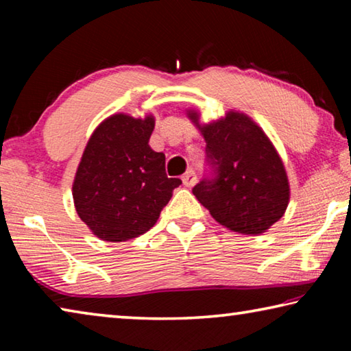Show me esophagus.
I'll use <instances>...</instances> for the list:
<instances>
[{
	"mask_svg": "<svg viewBox=\"0 0 351 351\" xmlns=\"http://www.w3.org/2000/svg\"><path fill=\"white\" fill-rule=\"evenodd\" d=\"M182 182H184V186H186V187L195 186V182H197V175H195V171L193 170L186 171V173H184V176H182Z\"/></svg>",
	"mask_w": 351,
	"mask_h": 351,
	"instance_id": "esophagus-1",
	"label": "esophagus"
}]
</instances>
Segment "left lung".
Instances as JSON below:
<instances>
[{
    "instance_id": "left-lung-1",
    "label": "left lung",
    "mask_w": 351,
    "mask_h": 351,
    "mask_svg": "<svg viewBox=\"0 0 351 351\" xmlns=\"http://www.w3.org/2000/svg\"><path fill=\"white\" fill-rule=\"evenodd\" d=\"M189 117L204 136L210 167V176L192 189L195 197L229 230L266 232L289 203L287 171L268 136L239 111L204 125L198 111H189Z\"/></svg>"
}]
</instances>
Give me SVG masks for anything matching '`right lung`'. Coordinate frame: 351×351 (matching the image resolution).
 Segmentation results:
<instances>
[{"mask_svg": "<svg viewBox=\"0 0 351 351\" xmlns=\"http://www.w3.org/2000/svg\"><path fill=\"white\" fill-rule=\"evenodd\" d=\"M154 117L112 114L94 130L73 184L75 210L94 235L127 241L152 229L182 182L148 145Z\"/></svg>", "mask_w": 351, "mask_h": 351, "instance_id": "right-lung-1", "label": "right lung"}]
</instances>
